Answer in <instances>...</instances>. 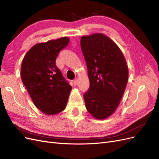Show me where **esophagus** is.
Returning a JSON list of instances; mask_svg holds the SVG:
<instances>
[{"mask_svg":"<svg viewBox=\"0 0 159 159\" xmlns=\"http://www.w3.org/2000/svg\"><path fill=\"white\" fill-rule=\"evenodd\" d=\"M78 79H75V80H74V84L75 85H78Z\"/></svg>","mask_w":159,"mask_h":159,"instance_id":"esophagus-1","label":"esophagus"}]
</instances>
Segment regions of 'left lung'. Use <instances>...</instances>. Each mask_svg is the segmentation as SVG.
Returning <instances> with one entry per match:
<instances>
[{
	"label": "left lung",
	"mask_w": 159,
	"mask_h": 159,
	"mask_svg": "<svg viewBox=\"0 0 159 159\" xmlns=\"http://www.w3.org/2000/svg\"><path fill=\"white\" fill-rule=\"evenodd\" d=\"M80 45L90 83L84 95L85 107L95 119H105L116 111L127 87L126 60L119 46L102 33L81 36Z\"/></svg>",
	"instance_id": "left-lung-1"
}]
</instances>
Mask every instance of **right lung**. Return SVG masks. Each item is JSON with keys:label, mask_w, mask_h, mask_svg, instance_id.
<instances>
[{"label": "right lung", "mask_w": 159, "mask_h": 159, "mask_svg": "<svg viewBox=\"0 0 159 159\" xmlns=\"http://www.w3.org/2000/svg\"><path fill=\"white\" fill-rule=\"evenodd\" d=\"M68 37L36 44L22 60V82L35 106L42 112L54 115L64 111L71 86L56 65L60 51L68 44Z\"/></svg>", "instance_id": "right-lung-1"}]
</instances>
